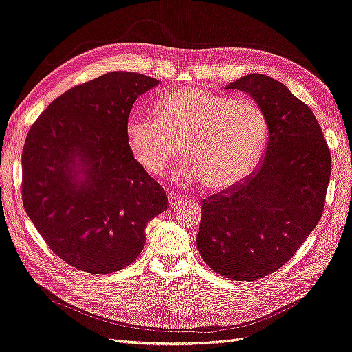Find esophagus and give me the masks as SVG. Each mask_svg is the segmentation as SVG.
Returning <instances> with one entry per match:
<instances>
[{
  "mask_svg": "<svg viewBox=\"0 0 352 352\" xmlns=\"http://www.w3.org/2000/svg\"><path fill=\"white\" fill-rule=\"evenodd\" d=\"M168 201H169V206H171V207H178L181 204H184V199H181L178 194H174L171 191L168 192Z\"/></svg>",
  "mask_w": 352,
  "mask_h": 352,
  "instance_id": "34e87169",
  "label": "esophagus"
}]
</instances>
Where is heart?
I'll return each instance as SVG.
<instances>
[{"label": "heart", "mask_w": 352, "mask_h": 352, "mask_svg": "<svg viewBox=\"0 0 352 352\" xmlns=\"http://www.w3.org/2000/svg\"><path fill=\"white\" fill-rule=\"evenodd\" d=\"M126 139L135 160L152 175L165 171L183 142L186 158L169 178L184 187L206 184L220 192L254 173L267 146L268 120L252 100L188 87L166 94L155 117L130 114Z\"/></svg>", "instance_id": "heart-1"}]
</instances>
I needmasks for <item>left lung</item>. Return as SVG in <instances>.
<instances>
[{"mask_svg":"<svg viewBox=\"0 0 352 352\" xmlns=\"http://www.w3.org/2000/svg\"><path fill=\"white\" fill-rule=\"evenodd\" d=\"M225 89L243 91L259 104L268 120V143L252 177L203 201L196 243L220 276L258 280L287 263L316 228L331 153L314 111L284 84L250 74Z\"/></svg>","mask_w":352,"mask_h":352,"instance_id":"8db88e82","label":"left lung"}]
</instances>
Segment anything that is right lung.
<instances>
[{"label": "right lung", "instance_id": "right-lung-1", "mask_svg": "<svg viewBox=\"0 0 352 352\" xmlns=\"http://www.w3.org/2000/svg\"><path fill=\"white\" fill-rule=\"evenodd\" d=\"M160 84L113 71L63 93L34 122L21 155L23 204L59 258L91 274L132 264L145 228L168 209L164 188L133 158L126 122Z\"/></svg>", "mask_w": 352, "mask_h": 352}]
</instances>
